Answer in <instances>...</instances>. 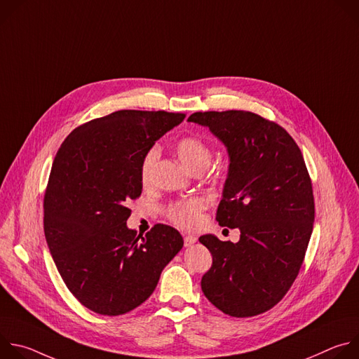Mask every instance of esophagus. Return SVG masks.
<instances>
[{"mask_svg": "<svg viewBox=\"0 0 359 359\" xmlns=\"http://www.w3.org/2000/svg\"><path fill=\"white\" fill-rule=\"evenodd\" d=\"M196 241H197V238H196L194 236H186V237H184V245H186V247H190V245L194 244Z\"/></svg>", "mask_w": 359, "mask_h": 359, "instance_id": "esophagus-1", "label": "esophagus"}]
</instances>
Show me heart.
<instances>
[{
	"instance_id": "obj_1",
	"label": "heart",
	"mask_w": 359,
	"mask_h": 359,
	"mask_svg": "<svg viewBox=\"0 0 359 359\" xmlns=\"http://www.w3.org/2000/svg\"><path fill=\"white\" fill-rule=\"evenodd\" d=\"M176 155L180 162L189 169L191 173L203 172L210 165L212 150L209 144L196 136H186L176 142L175 144ZM159 159V149L151 147L144 155L140 165V180L146 184L149 183L153 169L156 166ZM204 201L201 198H189L179 203L172 204L169 208V219L183 227V229H194L200 224L201 210L204 209Z\"/></svg>"
}]
</instances>
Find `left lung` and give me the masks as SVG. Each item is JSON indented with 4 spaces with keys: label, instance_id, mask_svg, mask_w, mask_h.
Returning <instances> with one entry per match:
<instances>
[{
    "label": "left lung",
    "instance_id": "8db88e82",
    "mask_svg": "<svg viewBox=\"0 0 359 359\" xmlns=\"http://www.w3.org/2000/svg\"><path fill=\"white\" fill-rule=\"evenodd\" d=\"M187 122L209 128L227 149L216 219L240 230L237 243L198 238L213 255L201 290L224 314H262L290 290L313 233V186L301 150L285 129L252 112H196Z\"/></svg>",
    "mask_w": 359,
    "mask_h": 359
}]
</instances>
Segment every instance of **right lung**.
<instances>
[{"instance_id":"1","label":"right lung","mask_w":359,"mask_h":359,"mask_svg":"<svg viewBox=\"0 0 359 359\" xmlns=\"http://www.w3.org/2000/svg\"><path fill=\"white\" fill-rule=\"evenodd\" d=\"M184 116L118 111L72 130L57 151L43 198L45 238L68 290L96 314L135 310L183 247L170 226L137 236L126 222L128 203L142 193L144 155Z\"/></svg>"}]
</instances>
